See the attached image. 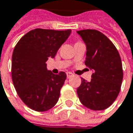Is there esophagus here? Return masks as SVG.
I'll return each mask as SVG.
<instances>
[{
	"label": "esophagus",
	"instance_id": "obj_1",
	"mask_svg": "<svg viewBox=\"0 0 133 133\" xmlns=\"http://www.w3.org/2000/svg\"><path fill=\"white\" fill-rule=\"evenodd\" d=\"M66 75H67V78H71V77L73 75V74H72V73H71V72H67Z\"/></svg>",
	"mask_w": 133,
	"mask_h": 133
}]
</instances>
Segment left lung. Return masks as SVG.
I'll list each match as a JSON object with an SVG mask.
<instances>
[{"label": "left lung", "mask_w": 133, "mask_h": 133, "mask_svg": "<svg viewBox=\"0 0 133 133\" xmlns=\"http://www.w3.org/2000/svg\"><path fill=\"white\" fill-rule=\"evenodd\" d=\"M86 44L85 64L92 69V79L77 89L78 96L85 107L95 110L109 108L120 92L123 78L122 65L118 50L102 32L86 29L78 31Z\"/></svg>", "instance_id": "1"}]
</instances>
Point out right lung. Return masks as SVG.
Listing matches in <instances>:
<instances>
[{"mask_svg":"<svg viewBox=\"0 0 133 133\" xmlns=\"http://www.w3.org/2000/svg\"><path fill=\"white\" fill-rule=\"evenodd\" d=\"M71 30L55 31L36 28L24 35L14 47L11 77L16 92L23 102L37 112L55 105L66 74L54 75L47 70L48 58H55Z\"/></svg>","mask_w":133,"mask_h":133,"instance_id":"right-lung-1","label":"right lung"}]
</instances>
